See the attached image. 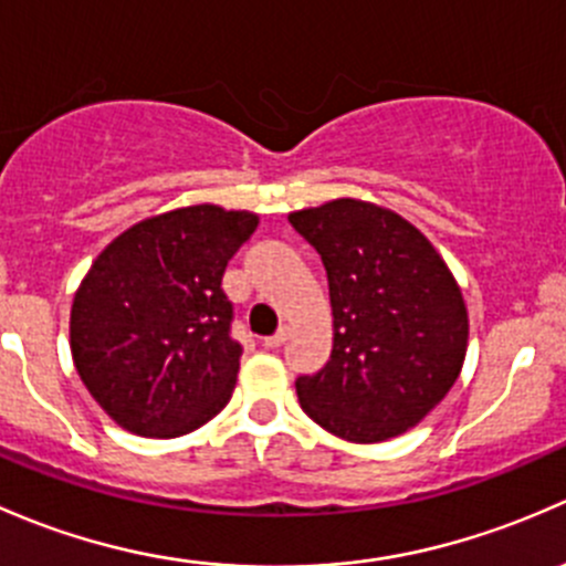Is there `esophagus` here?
<instances>
[{
    "instance_id": "1",
    "label": "esophagus",
    "mask_w": 566,
    "mask_h": 566,
    "mask_svg": "<svg viewBox=\"0 0 566 566\" xmlns=\"http://www.w3.org/2000/svg\"><path fill=\"white\" fill-rule=\"evenodd\" d=\"M289 335H291V332H289V326H281V329H277L275 335L264 337V346H266V348H281L283 343L289 340Z\"/></svg>"
}]
</instances>
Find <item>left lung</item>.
<instances>
[{
    "label": "left lung",
    "mask_w": 566,
    "mask_h": 566,
    "mask_svg": "<svg viewBox=\"0 0 566 566\" xmlns=\"http://www.w3.org/2000/svg\"><path fill=\"white\" fill-rule=\"evenodd\" d=\"M289 220L322 253L332 302L329 363L296 378L302 411L352 444L406 433L463 370L469 311L455 275L381 203L332 198Z\"/></svg>",
    "instance_id": "1"
}]
</instances>
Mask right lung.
Returning a JSON list of instances; mask_svg holds the SVG:
<instances>
[{
    "mask_svg": "<svg viewBox=\"0 0 566 566\" xmlns=\"http://www.w3.org/2000/svg\"><path fill=\"white\" fill-rule=\"evenodd\" d=\"M259 214L190 203L114 237L70 307L81 381L119 428L147 439L193 433L226 409L240 373L226 264Z\"/></svg>",
    "mask_w": 566,
    "mask_h": 566,
    "instance_id": "right-lung-1",
    "label": "right lung"
}]
</instances>
